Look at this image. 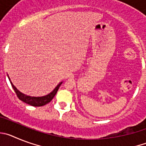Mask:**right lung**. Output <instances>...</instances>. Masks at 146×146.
Returning <instances> with one entry per match:
<instances>
[{"instance_id": "1", "label": "right lung", "mask_w": 146, "mask_h": 146, "mask_svg": "<svg viewBox=\"0 0 146 146\" xmlns=\"http://www.w3.org/2000/svg\"><path fill=\"white\" fill-rule=\"evenodd\" d=\"M7 76L10 82H11V86H12L13 89L15 90V93H16L17 97L19 98L21 101H23V102L26 103V104H30V105H31V106L33 107L43 106V105H45V104H47V103H49L50 102H51V100H52V99H53L54 96H55L56 93L58 92V90L60 85L63 83V82H60V83L54 88L53 91H52V92H50V94H47V95H45V96H28V95H25V94L20 92L19 90H17V88L13 85L12 82H11L9 77L8 74Z\"/></svg>"}]
</instances>
